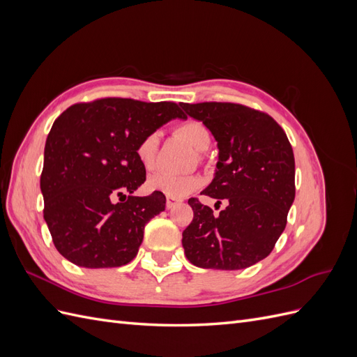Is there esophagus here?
<instances>
[{
	"label": "esophagus",
	"mask_w": 357,
	"mask_h": 357,
	"mask_svg": "<svg viewBox=\"0 0 357 357\" xmlns=\"http://www.w3.org/2000/svg\"><path fill=\"white\" fill-rule=\"evenodd\" d=\"M180 201L177 199V198H172V197H167V208L168 210H171V208H174L176 205L178 204Z\"/></svg>",
	"instance_id": "obj_1"
}]
</instances>
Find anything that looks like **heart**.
<instances>
[{
	"label": "heart",
	"instance_id": "1",
	"mask_svg": "<svg viewBox=\"0 0 357 357\" xmlns=\"http://www.w3.org/2000/svg\"><path fill=\"white\" fill-rule=\"evenodd\" d=\"M176 134L197 152H204L210 146V131L207 126L197 121H189L177 126ZM158 132H149L137 146V158L144 169H153L158 149ZM201 186V180L195 176H177L169 172H156L147 180V188L152 192H160L167 197L183 198L195 192Z\"/></svg>",
	"mask_w": 357,
	"mask_h": 357
}]
</instances>
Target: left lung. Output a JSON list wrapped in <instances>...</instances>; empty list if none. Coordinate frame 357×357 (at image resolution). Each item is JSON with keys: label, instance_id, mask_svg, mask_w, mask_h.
<instances>
[{"label": "left lung", "instance_id": "8db88e82", "mask_svg": "<svg viewBox=\"0 0 357 357\" xmlns=\"http://www.w3.org/2000/svg\"><path fill=\"white\" fill-rule=\"evenodd\" d=\"M180 105L218 142V169L202 193L226 201L219 215L197 198L188 201L193 220L183 231L185 255L199 268L252 266L273 252L295 199V158L287 135L271 116L241 104Z\"/></svg>", "mask_w": 357, "mask_h": 357}]
</instances>
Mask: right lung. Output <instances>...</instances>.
<instances>
[{"label": "right lung", "mask_w": 357, "mask_h": 357, "mask_svg": "<svg viewBox=\"0 0 357 357\" xmlns=\"http://www.w3.org/2000/svg\"><path fill=\"white\" fill-rule=\"evenodd\" d=\"M176 117L185 119L176 102L102 98L74 104L56 119L40 188L53 244L70 262L114 268L137 256L146 223L167 201L160 192L132 197L146 181L137 146ZM113 196L124 199L113 204Z\"/></svg>", "instance_id": "obj_1"}]
</instances>
